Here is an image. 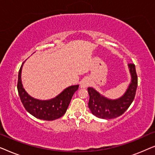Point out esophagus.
Listing matches in <instances>:
<instances>
[{
  "label": "esophagus",
  "mask_w": 155,
  "mask_h": 155,
  "mask_svg": "<svg viewBox=\"0 0 155 155\" xmlns=\"http://www.w3.org/2000/svg\"><path fill=\"white\" fill-rule=\"evenodd\" d=\"M90 84V82L88 79H84L80 82V87L81 88H87Z\"/></svg>",
  "instance_id": "esophagus-1"
}]
</instances>
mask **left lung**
Returning a JSON list of instances; mask_svg holds the SVG:
<instances>
[{
    "mask_svg": "<svg viewBox=\"0 0 155 155\" xmlns=\"http://www.w3.org/2000/svg\"><path fill=\"white\" fill-rule=\"evenodd\" d=\"M130 82L124 94L117 99L105 97L93 87H88L90 95L88 107L93 115L102 119H112L122 115L135 98L137 87V77L134 64L128 65Z\"/></svg>",
    "mask_w": 155,
    "mask_h": 155,
    "instance_id": "8db88e82",
    "label": "left lung"
}]
</instances>
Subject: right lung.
Here are the masks:
<instances>
[{
    "instance_id": "1",
    "label": "right lung",
    "mask_w": 155,
    "mask_h": 155,
    "mask_svg": "<svg viewBox=\"0 0 155 155\" xmlns=\"http://www.w3.org/2000/svg\"><path fill=\"white\" fill-rule=\"evenodd\" d=\"M24 63L19 71L18 91L26 111L35 118L44 120H54L63 116L66 112L74 93L79 87V84L68 87L52 99L42 100L34 98L27 92L22 82L21 76Z\"/></svg>"
}]
</instances>
